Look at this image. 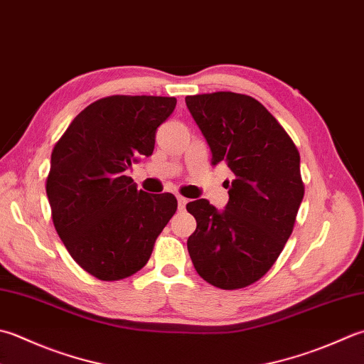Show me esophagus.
Masks as SVG:
<instances>
[{"instance_id": "34e87169", "label": "esophagus", "mask_w": 364, "mask_h": 364, "mask_svg": "<svg viewBox=\"0 0 364 364\" xmlns=\"http://www.w3.org/2000/svg\"><path fill=\"white\" fill-rule=\"evenodd\" d=\"M176 200H178V206H180V210H183L184 206H186V203H188V198H184L183 196H178Z\"/></svg>"}]
</instances>
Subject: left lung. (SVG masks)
I'll list each match as a JSON object with an SVG mask.
<instances>
[{
  "instance_id": "1",
  "label": "left lung",
  "mask_w": 364,
  "mask_h": 364,
  "mask_svg": "<svg viewBox=\"0 0 364 364\" xmlns=\"http://www.w3.org/2000/svg\"><path fill=\"white\" fill-rule=\"evenodd\" d=\"M192 118L235 180L218 211L206 198L189 202L197 229L188 240L194 268L211 286L235 290L265 276L295 225L304 184L300 153L277 119L254 97L232 91L186 96Z\"/></svg>"
}]
</instances>
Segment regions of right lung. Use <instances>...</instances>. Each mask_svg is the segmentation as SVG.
<instances>
[{
  "label": "right lung",
  "mask_w": 364,
  "mask_h": 364,
  "mask_svg": "<svg viewBox=\"0 0 364 364\" xmlns=\"http://www.w3.org/2000/svg\"><path fill=\"white\" fill-rule=\"evenodd\" d=\"M175 97L109 96L90 104L56 141L47 197L56 232L78 265L119 281L146 265L156 238L175 215L173 194H148L126 172L151 156L156 129Z\"/></svg>",
  "instance_id": "obj_1"
}]
</instances>
